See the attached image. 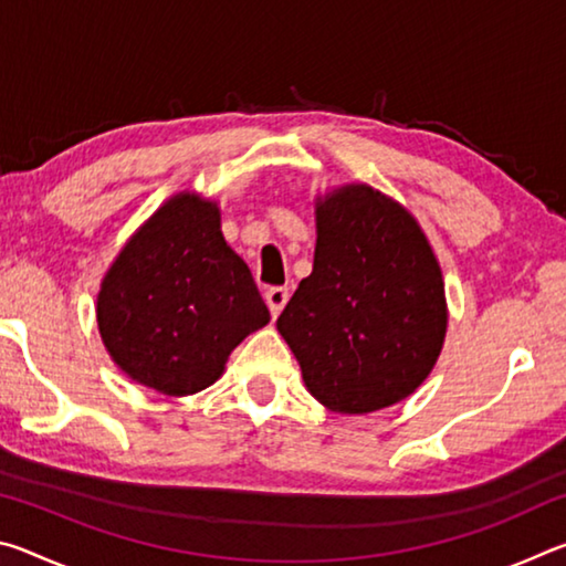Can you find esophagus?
<instances>
[{
	"label": "esophagus",
	"instance_id": "34e87169",
	"mask_svg": "<svg viewBox=\"0 0 566 566\" xmlns=\"http://www.w3.org/2000/svg\"><path fill=\"white\" fill-rule=\"evenodd\" d=\"M264 300H266V306H270L272 317L276 319L280 317V312L284 310V304L290 302V290H286V286H270V290L264 292Z\"/></svg>",
	"mask_w": 566,
	"mask_h": 566
}]
</instances>
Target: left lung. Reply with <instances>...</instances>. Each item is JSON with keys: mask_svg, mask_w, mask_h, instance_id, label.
Returning <instances> with one entry per match:
<instances>
[{"mask_svg": "<svg viewBox=\"0 0 566 566\" xmlns=\"http://www.w3.org/2000/svg\"><path fill=\"white\" fill-rule=\"evenodd\" d=\"M312 274L276 319L310 395L369 415L429 377L447 334L442 270L405 207L367 185L317 199Z\"/></svg>", "mask_w": 566, "mask_h": 566, "instance_id": "obj_1", "label": "left lung"}]
</instances>
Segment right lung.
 <instances>
[{
    "label": "right lung",
    "instance_id": "1",
    "mask_svg": "<svg viewBox=\"0 0 566 566\" xmlns=\"http://www.w3.org/2000/svg\"><path fill=\"white\" fill-rule=\"evenodd\" d=\"M266 322L252 272L224 242L217 202L189 191L137 229L97 294L109 357L169 397L214 385L237 344Z\"/></svg>",
    "mask_w": 566,
    "mask_h": 566
}]
</instances>
